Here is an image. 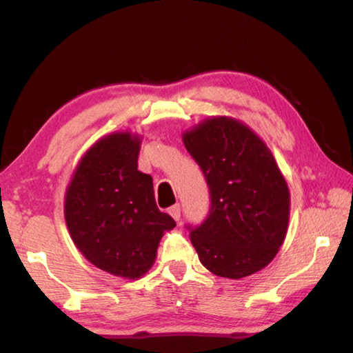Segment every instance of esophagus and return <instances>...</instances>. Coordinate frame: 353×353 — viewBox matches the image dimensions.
<instances>
[{
    "mask_svg": "<svg viewBox=\"0 0 353 353\" xmlns=\"http://www.w3.org/2000/svg\"><path fill=\"white\" fill-rule=\"evenodd\" d=\"M168 213L171 214L172 218H174V221H179V219H181V205L176 204V205L170 207L168 208Z\"/></svg>",
    "mask_w": 353,
    "mask_h": 353,
    "instance_id": "obj_1",
    "label": "esophagus"
}]
</instances>
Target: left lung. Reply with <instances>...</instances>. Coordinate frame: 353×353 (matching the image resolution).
Returning a JSON list of instances; mask_svg holds the SVG:
<instances>
[{
	"label": "left lung",
	"mask_w": 353,
	"mask_h": 353,
	"mask_svg": "<svg viewBox=\"0 0 353 353\" xmlns=\"http://www.w3.org/2000/svg\"><path fill=\"white\" fill-rule=\"evenodd\" d=\"M182 139L210 190L205 221L187 225L201 263L227 279L263 270L283 244L290 219V190L270 148L229 117L204 119Z\"/></svg>",
	"instance_id": "left-lung-1"
}]
</instances>
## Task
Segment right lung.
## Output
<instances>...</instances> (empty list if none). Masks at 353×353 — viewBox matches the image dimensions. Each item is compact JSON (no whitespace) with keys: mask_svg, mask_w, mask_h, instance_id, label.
Returning a JSON list of instances; mask_svg holds the SVG:
<instances>
[{"mask_svg":"<svg viewBox=\"0 0 353 353\" xmlns=\"http://www.w3.org/2000/svg\"><path fill=\"white\" fill-rule=\"evenodd\" d=\"M140 137L115 132L83 154L65 194V221L79 252L117 277L151 270L159 243L176 227L155 204L152 177L139 171Z\"/></svg>","mask_w":353,"mask_h":353,"instance_id":"right-lung-1","label":"right lung"}]
</instances>
